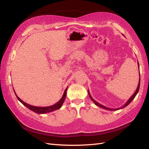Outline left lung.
<instances>
[{"mask_svg":"<svg viewBox=\"0 0 149 149\" xmlns=\"http://www.w3.org/2000/svg\"><path fill=\"white\" fill-rule=\"evenodd\" d=\"M137 63H138V61H137ZM138 67H139V63H138ZM139 76H140V72H139ZM140 82H141V79H140V77H139V84H138V86H137V89H136V91H135V93L132 94V96L130 97L128 101H127V102H125V104H124L123 106H121V107H118V108H116V109H111V108L107 107H106V106H103V105L101 104H100L99 102H97V101H96L94 100V99L92 97V96H91V94H90V93H89V90H88V94H89V96L90 99H91V100H92V101H93L94 104H96V106H99V107H100L101 108H102V109H104L110 110V111H117V110H119V109H123V108L125 107L126 106H128L130 102H131V101H132L134 100V99L135 98V97H136V96L137 95V93H138V92H139V88H140Z\"/></svg>","mask_w":149,"mask_h":149,"instance_id":"obj_1","label":"left lung"}]
</instances>
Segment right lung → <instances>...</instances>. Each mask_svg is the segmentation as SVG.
<instances>
[{"label":"right lung","mask_w":149,"mask_h":149,"mask_svg":"<svg viewBox=\"0 0 149 149\" xmlns=\"http://www.w3.org/2000/svg\"><path fill=\"white\" fill-rule=\"evenodd\" d=\"M67 88L68 87L66 88V89L65 90L64 93H63V95L62 97L61 98V100L57 102L56 103H55V104H53L52 106H47V107H37V106H31L29 104L25 102L24 101H22L21 99H20L19 97L17 96V94L15 93L14 89H13V91H14L15 94L17 97V98L18 99V100H19L20 102H22V104H23L27 108L31 111H32L36 113L37 114H45V113H48V112H53L55 110H57L58 109H60V108L61 107L63 104L66 98V91H67Z\"/></svg>","instance_id":"right-lung-1"}]
</instances>
